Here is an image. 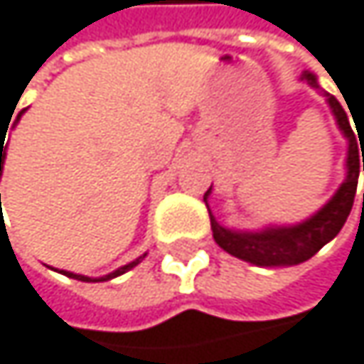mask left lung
Masks as SVG:
<instances>
[{"mask_svg":"<svg viewBox=\"0 0 364 364\" xmlns=\"http://www.w3.org/2000/svg\"><path fill=\"white\" fill-rule=\"evenodd\" d=\"M302 82H306L311 88L319 90L326 97V103L336 120V127H339V132L348 140L346 178L339 186V190L332 194V198L319 211H315L311 218H306L298 224H267L259 230H240V228H228L215 220V215L211 213L209 203H207V198L211 196V188L205 192V205L209 209V220H211L215 244L222 250H226L228 255L237 257L246 263L259 265V267H289V265L304 263L313 255H317L328 242H332L336 235H339V230L343 228V224L352 211V205H354L358 174H360V161H363L364 170V151L363 157H360L363 144L358 146L363 136H358V140H356V134H360V132L356 127V134H354L343 105L319 86L317 77L313 73L304 70Z\"/></svg>","mask_w":364,"mask_h":364,"instance_id":"obj_1","label":"left lung"}]
</instances>
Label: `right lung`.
<instances>
[{
	"mask_svg": "<svg viewBox=\"0 0 364 364\" xmlns=\"http://www.w3.org/2000/svg\"><path fill=\"white\" fill-rule=\"evenodd\" d=\"M25 114V109H21L18 114H16V120H14V124L21 120V116ZM4 140V138H1ZM4 164H6V146L1 144L0 146V178L1 174H4ZM0 205H1V196H0ZM146 255H142V257H138L136 261H132V263H127V265H122V267H118V269H114V272H109V274H105V276H99V278H90V276H84V274H73V272H66V269H62L60 274H64V276H68V278H75V280H84V282H97V280H112V278H116V276H120V274H124V272H129L132 267H136L142 259H144Z\"/></svg>",
	"mask_w": 364,
	"mask_h": 364,
	"instance_id": "obj_1",
	"label": "right lung"
}]
</instances>
